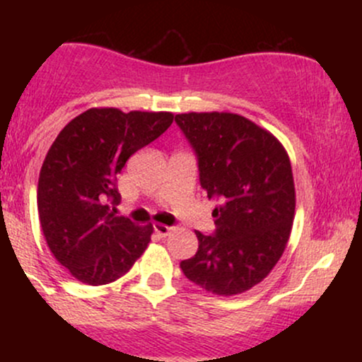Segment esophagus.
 <instances>
[{"instance_id":"esophagus-1","label":"esophagus","mask_w":362,"mask_h":362,"mask_svg":"<svg viewBox=\"0 0 362 362\" xmlns=\"http://www.w3.org/2000/svg\"><path fill=\"white\" fill-rule=\"evenodd\" d=\"M155 231L158 235L161 236V238H165V236H168L170 233L173 231L172 226H167V224H161V223H156L155 224Z\"/></svg>"}]
</instances>
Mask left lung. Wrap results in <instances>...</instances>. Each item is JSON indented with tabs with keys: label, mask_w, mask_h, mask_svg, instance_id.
Listing matches in <instances>:
<instances>
[{
	"label": "left lung",
	"mask_w": 362,
	"mask_h": 362,
	"mask_svg": "<svg viewBox=\"0 0 362 362\" xmlns=\"http://www.w3.org/2000/svg\"><path fill=\"white\" fill-rule=\"evenodd\" d=\"M195 151L199 180L216 231L202 235L197 253L180 262L189 281L219 296L245 293L269 276L288 245L296 192L288 153L279 139L230 112L175 115Z\"/></svg>",
	"instance_id": "1"
}]
</instances>
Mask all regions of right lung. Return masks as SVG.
I'll list each match as a JSON object with an SVG mask.
<instances>
[{
	"mask_svg": "<svg viewBox=\"0 0 362 362\" xmlns=\"http://www.w3.org/2000/svg\"><path fill=\"white\" fill-rule=\"evenodd\" d=\"M172 122V112L90 109L66 124L49 148L37 187L40 226L52 255L78 281L114 282L146 250L151 224L115 214L117 175Z\"/></svg>",
	"mask_w": 362,
	"mask_h": 362,
	"instance_id": "add662e5",
	"label": "right lung"
}]
</instances>
